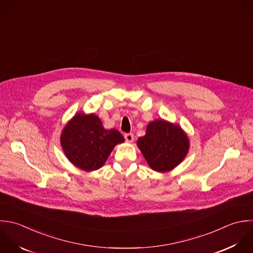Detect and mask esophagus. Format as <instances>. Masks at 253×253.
Masks as SVG:
<instances>
[{"label": "esophagus", "mask_w": 253, "mask_h": 253, "mask_svg": "<svg viewBox=\"0 0 253 253\" xmlns=\"http://www.w3.org/2000/svg\"><path fill=\"white\" fill-rule=\"evenodd\" d=\"M124 138H125L126 142H128V143H132V142H133V140H134V135H133V134H131V133H128V134H125V135H124Z\"/></svg>", "instance_id": "34e87169"}]
</instances>
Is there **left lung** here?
I'll return each instance as SVG.
<instances>
[{"mask_svg":"<svg viewBox=\"0 0 253 253\" xmlns=\"http://www.w3.org/2000/svg\"><path fill=\"white\" fill-rule=\"evenodd\" d=\"M137 146L153 170L169 172L185 159L190 143L180 125L156 119L148 124Z\"/></svg>","mask_w":253,"mask_h":253,"instance_id":"8db88e82","label":"left lung"}]
</instances>
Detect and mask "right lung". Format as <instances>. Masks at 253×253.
<instances>
[{
    "instance_id": "obj_1",
    "label": "right lung",
    "mask_w": 253,
    "mask_h": 253,
    "mask_svg": "<svg viewBox=\"0 0 253 253\" xmlns=\"http://www.w3.org/2000/svg\"><path fill=\"white\" fill-rule=\"evenodd\" d=\"M124 141L123 136L116 129H104L97 115L81 111L65 125L60 136L66 158L84 171L100 169L114 147Z\"/></svg>"
}]
</instances>
